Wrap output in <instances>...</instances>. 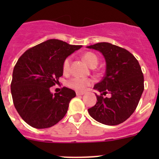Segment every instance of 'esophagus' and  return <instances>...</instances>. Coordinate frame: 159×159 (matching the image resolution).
I'll list each match as a JSON object with an SVG mask.
<instances>
[{
	"instance_id": "1",
	"label": "esophagus",
	"mask_w": 159,
	"mask_h": 159,
	"mask_svg": "<svg viewBox=\"0 0 159 159\" xmlns=\"http://www.w3.org/2000/svg\"><path fill=\"white\" fill-rule=\"evenodd\" d=\"M84 92H76V95H84Z\"/></svg>"
}]
</instances>
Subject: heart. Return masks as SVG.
<instances>
[{"label": "heart", "mask_w": 159, "mask_h": 159, "mask_svg": "<svg viewBox=\"0 0 159 159\" xmlns=\"http://www.w3.org/2000/svg\"><path fill=\"white\" fill-rule=\"evenodd\" d=\"M82 59L90 67H95L99 63V58L96 55L91 52H88L83 54ZM71 57H67L64 60L62 64V71L64 74H67L70 71ZM92 84L91 79H81L77 77H73L67 81V86L71 89L75 90L76 92H83L86 89L87 87L90 86Z\"/></svg>", "instance_id": "heart-1"}]
</instances>
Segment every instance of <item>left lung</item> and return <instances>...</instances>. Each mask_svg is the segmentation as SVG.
Returning a JSON list of instances; mask_svg holds the SVG:
<instances>
[{
    "instance_id": "obj_1",
    "label": "left lung",
    "mask_w": 159,
    "mask_h": 159,
    "mask_svg": "<svg viewBox=\"0 0 159 159\" xmlns=\"http://www.w3.org/2000/svg\"><path fill=\"white\" fill-rule=\"evenodd\" d=\"M99 51L106 60V73L94 86L101 92L89 115L99 123L109 126L120 124L134 113L144 90V77L139 61L127 50L102 42L88 46ZM110 93V98L103 95Z\"/></svg>"
}]
</instances>
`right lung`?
Masks as SVG:
<instances>
[{
	"label": "right lung",
	"mask_w": 159,
	"mask_h": 159,
	"mask_svg": "<svg viewBox=\"0 0 159 159\" xmlns=\"http://www.w3.org/2000/svg\"><path fill=\"white\" fill-rule=\"evenodd\" d=\"M81 47L52 39L28 49L18 59L11 93L18 114L31 127H51L64 117L75 92L64 87L53 95L50 88L59 84L64 60Z\"/></svg>",
	"instance_id": "add662e5"
}]
</instances>
